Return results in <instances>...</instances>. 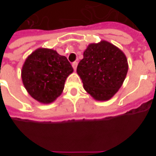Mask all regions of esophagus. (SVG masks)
I'll return each instance as SVG.
<instances>
[{
    "instance_id": "34e87169",
    "label": "esophagus",
    "mask_w": 156,
    "mask_h": 156,
    "mask_svg": "<svg viewBox=\"0 0 156 156\" xmlns=\"http://www.w3.org/2000/svg\"><path fill=\"white\" fill-rule=\"evenodd\" d=\"M77 65H78V62H73V64H72V66H73V69L75 70V71L76 69Z\"/></svg>"
}]
</instances>
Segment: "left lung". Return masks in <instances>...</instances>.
<instances>
[{"mask_svg":"<svg viewBox=\"0 0 156 156\" xmlns=\"http://www.w3.org/2000/svg\"><path fill=\"white\" fill-rule=\"evenodd\" d=\"M127 71L124 53L105 41L88 45L76 69L84 90L97 101H108L113 97Z\"/></svg>","mask_w":156,"mask_h":156,"instance_id":"8db88e82","label":"left lung"}]
</instances>
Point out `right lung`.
<instances>
[{
    "label": "right lung",
    "instance_id": "obj_1",
    "mask_svg": "<svg viewBox=\"0 0 156 156\" xmlns=\"http://www.w3.org/2000/svg\"><path fill=\"white\" fill-rule=\"evenodd\" d=\"M73 69L56 51L38 48L28 56L22 69V80L32 98L49 104L61 95L66 78Z\"/></svg>",
    "mask_w": 156,
    "mask_h": 156
}]
</instances>
